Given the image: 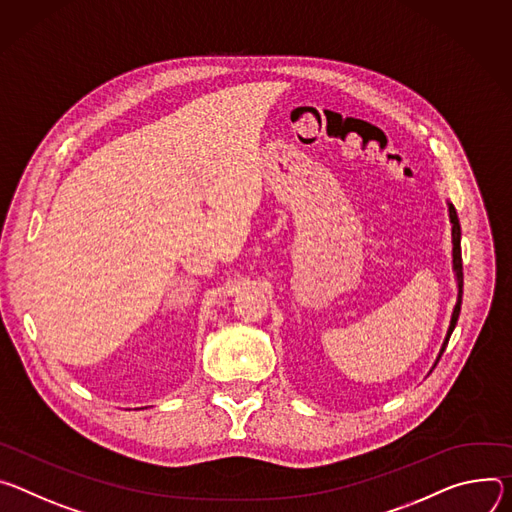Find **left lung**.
I'll return each mask as SVG.
<instances>
[{
    "instance_id": "left-lung-1",
    "label": "left lung",
    "mask_w": 512,
    "mask_h": 512,
    "mask_svg": "<svg viewBox=\"0 0 512 512\" xmlns=\"http://www.w3.org/2000/svg\"><path fill=\"white\" fill-rule=\"evenodd\" d=\"M449 207V221H451V244H453V272H456V280H458V301H456V307H453V313H451V321H449V327H447V335L443 339L441 344V350H439V356L433 364V368L437 366L441 354L445 352L447 348V342L449 337L453 333V329H456V323H458V317H460V311H462V293H464V268H462V227H460V219H458V213H456V207H453L451 203H447Z\"/></svg>"
}]
</instances>
